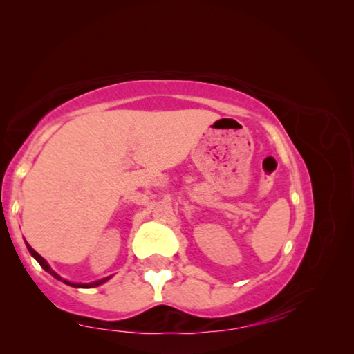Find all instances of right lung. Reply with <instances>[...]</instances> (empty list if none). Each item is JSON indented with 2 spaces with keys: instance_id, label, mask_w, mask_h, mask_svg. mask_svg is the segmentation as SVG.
Returning a JSON list of instances; mask_svg holds the SVG:
<instances>
[{
  "instance_id": "obj_1",
  "label": "right lung",
  "mask_w": 354,
  "mask_h": 354,
  "mask_svg": "<svg viewBox=\"0 0 354 354\" xmlns=\"http://www.w3.org/2000/svg\"><path fill=\"white\" fill-rule=\"evenodd\" d=\"M26 247H28V251L29 253H31V256L34 257L35 261H37L39 263H40V267L44 268L45 272H48L51 274V277H55L56 279H59V281H62L64 284H67V286H71V287H80V289H92V287H98V286H101V284H104L107 279H111V277H106V278H103V279H98V281H93V283H71V281H67L65 278H62V277H59V274L53 270V268L48 266V262L44 259V257H41L37 251H35L31 245H29L28 242H26Z\"/></svg>"
}]
</instances>
